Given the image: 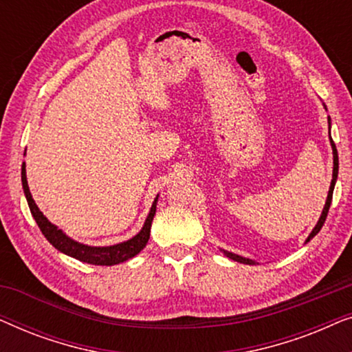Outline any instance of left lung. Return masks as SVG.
I'll return each mask as SVG.
<instances>
[{"label":"left lung","instance_id":"obj_1","mask_svg":"<svg viewBox=\"0 0 352 352\" xmlns=\"http://www.w3.org/2000/svg\"><path fill=\"white\" fill-rule=\"evenodd\" d=\"M324 107H325V105H324ZM325 110H327V107H325ZM330 123H331V120H330V117H329V129H330ZM330 146H331V151H333V175H331V182H330L329 195H327V201H325L324 210H322L320 218H319V221H317L316 228L312 229V232H311L309 235H307L306 242H309V240H311L312 237H314V235L319 234V230L322 229V226H324L325 218H327V213H329V208H330V204H331V197H333V189H335L336 179H338V152H336L335 142L331 141V136H330ZM221 252H223V253L226 254V256L230 258V259H234V261H237V263H242V264H256V261H253V259L243 258V256H240V254H235V253H232V252H226V250H221Z\"/></svg>","mask_w":352,"mask_h":352}]
</instances>
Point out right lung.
<instances>
[{
  "instance_id": "obj_1",
  "label": "right lung",
  "mask_w": 352,
  "mask_h": 352,
  "mask_svg": "<svg viewBox=\"0 0 352 352\" xmlns=\"http://www.w3.org/2000/svg\"><path fill=\"white\" fill-rule=\"evenodd\" d=\"M22 187H23V194H25L28 208H30V213L33 218H35L38 228H40L43 235L47 239V242H50L54 248L59 250L60 253L78 259V261L94 264V266H113V264H120L123 261H128V259H131L133 256H136V254L146 247L148 242V237H151V228H152L153 216H155L158 195L155 197V200H153L151 211H148L142 229L139 230L134 237H131L129 240H124L122 243L110 245V247H91V245L80 243L72 237H69L64 230L57 228L56 224H52L51 221L41 213L40 208H38V205L35 204V200H33L30 189H28L25 163L22 165Z\"/></svg>"
}]
</instances>
